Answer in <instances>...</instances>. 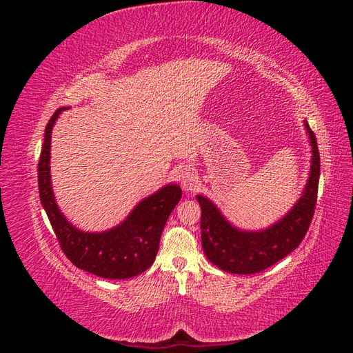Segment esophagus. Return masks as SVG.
I'll return each mask as SVG.
<instances>
[{
    "label": "esophagus",
    "mask_w": 353,
    "mask_h": 353,
    "mask_svg": "<svg viewBox=\"0 0 353 353\" xmlns=\"http://www.w3.org/2000/svg\"><path fill=\"white\" fill-rule=\"evenodd\" d=\"M199 178H197V174H196V170L194 169H191V168H185L184 170H183V174H181V183H183V187L185 188V190H193V188H196V185H197V181Z\"/></svg>",
    "instance_id": "1"
}]
</instances>
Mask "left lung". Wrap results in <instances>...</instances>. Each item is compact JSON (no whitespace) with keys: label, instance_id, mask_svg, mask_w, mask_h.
Segmentation results:
<instances>
[{"label":"left lung","instance_id":"1","mask_svg":"<svg viewBox=\"0 0 353 353\" xmlns=\"http://www.w3.org/2000/svg\"><path fill=\"white\" fill-rule=\"evenodd\" d=\"M312 148L311 174L303 194L279 222L261 231L239 230L223 218L205 196H197L201 208V245L206 258L219 270L231 274H256L292 253L307 232L316 205L319 183V152L315 134L305 121Z\"/></svg>","mask_w":353,"mask_h":353}]
</instances>
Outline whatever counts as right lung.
<instances>
[{
    "label": "right lung",
    "mask_w": 353,
    "mask_h": 353,
    "mask_svg": "<svg viewBox=\"0 0 353 353\" xmlns=\"http://www.w3.org/2000/svg\"><path fill=\"white\" fill-rule=\"evenodd\" d=\"M66 109H57L46 126L38 162L41 205L47 212L63 253L77 268L101 279H131L154 262L165 223L181 200L183 191L178 184L165 185L138 203L122 223L109 231L85 232L74 228L57 206L50 175L51 131L59 114Z\"/></svg>",
    "instance_id": "obj_1"
}]
</instances>
